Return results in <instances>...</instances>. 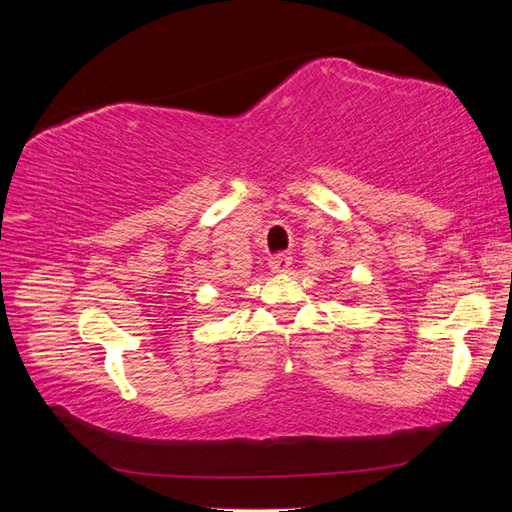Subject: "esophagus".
<instances>
[{
  "mask_svg": "<svg viewBox=\"0 0 512 512\" xmlns=\"http://www.w3.org/2000/svg\"><path fill=\"white\" fill-rule=\"evenodd\" d=\"M290 265H292V256L290 254H275L269 260V267L275 273H286L290 269Z\"/></svg>",
  "mask_w": 512,
  "mask_h": 512,
  "instance_id": "1",
  "label": "esophagus"
}]
</instances>
